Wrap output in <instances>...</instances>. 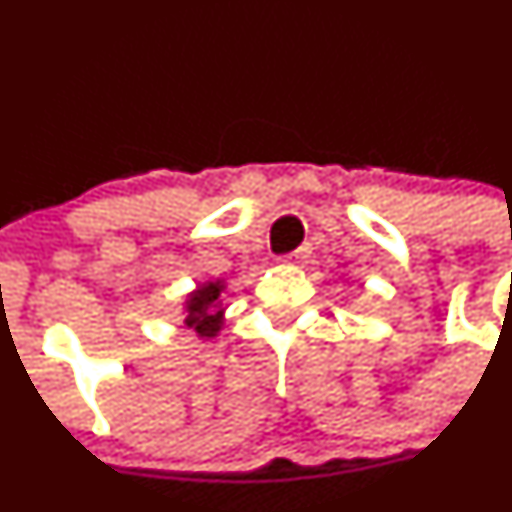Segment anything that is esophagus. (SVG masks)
I'll return each mask as SVG.
<instances>
[{
	"label": "esophagus",
	"mask_w": 512,
	"mask_h": 512,
	"mask_svg": "<svg viewBox=\"0 0 512 512\" xmlns=\"http://www.w3.org/2000/svg\"><path fill=\"white\" fill-rule=\"evenodd\" d=\"M312 256V246L310 244H302L300 249H295L293 254H290L288 258H285V261H293V263H305L307 258Z\"/></svg>",
	"instance_id": "34e87169"
}]
</instances>
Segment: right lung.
I'll return each instance as SVG.
<instances>
[{
	"label": "right lung",
	"mask_w": 512,
	"mask_h": 512,
	"mask_svg": "<svg viewBox=\"0 0 512 512\" xmlns=\"http://www.w3.org/2000/svg\"><path fill=\"white\" fill-rule=\"evenodd\" d=\"M224 290L222 280H214V283H205L190 295L188 300V317L185 324L195 329L200 337H217V332L222 329V302H219V293Z\"/></svg>",
	"instance_id": "add662e5"
}]
</instances>
